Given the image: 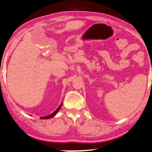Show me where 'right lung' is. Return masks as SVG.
Here are the masks:
<instances>
[{
  "label": "right lung",
  "mask_w": 152,
  "mask_h": 152,
  "mask_svg": "<svg viewBox=\"0 0 152 152\" xmlns=\"http://www.w3.org/2000/svg\"><path fill=\"white\" fill-rule=\"evenodd\" d=\"M61 105H62V103L60 104V105L56 109V110L54 111V113H52V114H50V115H48V116H42V117H41V119H49V118H52V117H54V116L58 113V112L59 111V109H60V108H61Z\"/></svg>",
  "instance_id": "1"
}]
</instances>
